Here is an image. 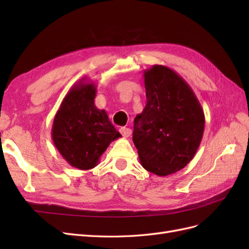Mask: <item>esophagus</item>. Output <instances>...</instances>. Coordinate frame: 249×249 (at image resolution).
Wrapping results in <instances>:
<instances>
[{
    "label": "esophagus",
    "instance_id": "esophagus-1",
    "mask_svg": "<svg viewBox=\"0 0 249 249\" xmlns=\"http://www.w3.org/2000/svg\"><path fill=\"white\" fill-rule=\"evenodd\" d=\"M119 131H120V133H122L123 136H124V137H125V138L130 137V135L132 134V130H131V129H129V127H125V126L120 127Z\"/></svg>",
    "mask_w": 249,
    "mask_h": 249
}]
</instances>
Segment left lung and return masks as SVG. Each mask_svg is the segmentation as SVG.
<instances>
[{
	"label": "left lung",
	"mask_w": 249,
	"mask_h": 249,
	"mask_svg": "<svg viewBox=\"0 0 249 249\" xmlns=\"http://www.w3.org/2000/svg\"><path fill=\"white\" fill-rule=\"evenodd\" d=\"M143 76L146 105L134 119L133 142L143 168L165 177L196 154L205 113L189 84L169 67L153 65Z\"/></svg>",
	"instance_id": "left-lung-1"
}]
</instances>
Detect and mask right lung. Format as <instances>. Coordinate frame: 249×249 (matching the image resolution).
<instances>
[{
  "instance_id": "1",
  "label": "right lung",
  "mask_w": 249,
  "mask_h": 249,
  "mask_svg": "<svg viewBox=\"0 0 249 249\" xmlns=\"http://www.w3.org/2000/svg\"><path fill=\"white\" fill-rule=\"evenodd\" d=\"M96 86L86 77L66 93L54 117L52 139L71 166L95 167L111 141L120 137L105 110L94 105Z\"/></svg>"
}]
</instances>
